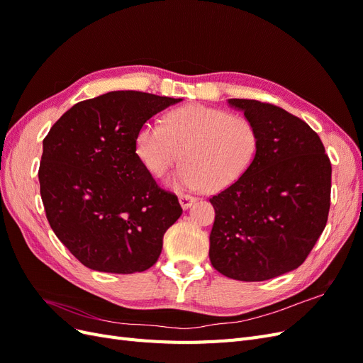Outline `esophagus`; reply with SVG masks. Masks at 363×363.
Instances as JSON below:
<instances>
[{
	"label": "esophagus",
	"mask_w": 363,
	"mask_h": 363,
	"mask_svg": "<svg viewBox=\"0 0 363 363\" xmlns=\"http://www.w3.org/2000/svg\"><path fill=\"white\" fill-rule=\"evenodd\" d=\"M195 201H196V199L192 195H186V194L180 195V204L183 208H189Z\"/></svg>",
	"instance_id": "1"
}]
</instances>
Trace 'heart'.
Here are the masks:
<instances>
[{
	"label": "heart",
	"instance_id": "1",
	"mask_svg": "<svg viewBox=\"0 0 363 363\" xmlns=\"http://www.w3.org/2000/svg\"><path fill=\"white\" fill-rule=\"evenodd\" d=\"M259 150L260 133L250 118L204 104L172 111L164 124L148 121L136 135L138 156L155 177L186 160L167 180L179 191L230 188L250 171Z\"/></svg>",
	"mask_w": 363,
	"mask_h": 363
}]
</instances>
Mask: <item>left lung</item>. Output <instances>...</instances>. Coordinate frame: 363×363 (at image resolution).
I'll return each instance as SVG.
<instances>
[{"label": "left lung", "instance_id": "8db88e82", "mask_svg": "<svg viewBox=\"0 0 363 363\" xmlns=\"http://www.w3.org/2000/svg\"><path fill=\"white\" fill-rule=\"evenodd\" d=\"M257 125L260 150L242 179L213 195L208 257L223 276L263 281L298 268L327 224L332 163L303 119L281 107L232 98Z\"/></svg>", "mask_w": 363, "mask_h": 363}]
</instances>
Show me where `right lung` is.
<instances>
[{
    "instance_id": "obj_1",
    "label": "right lung",
    "mask_w": 363,
    "mask_h": 363,
    "mask_svg": "<svg viewBox=\"0 0 363 363\" xmlns=\"http://www.w3.org/2000/svg\"><path fill=\"white\" fill-rule=\"evenodd\" d=\"M182 98L113 91L65 112L43 139L40 196L52 232L84 267L133 274L157 262L183 213L136 152L147 121Z\"/></svg>"
}]
</instances>
